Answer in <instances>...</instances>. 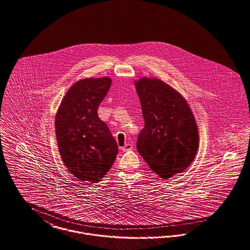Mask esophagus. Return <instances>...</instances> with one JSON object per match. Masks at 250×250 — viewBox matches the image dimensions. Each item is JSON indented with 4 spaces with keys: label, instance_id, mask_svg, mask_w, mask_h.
Returning <instances> with one entry per match:
<instances>
[{
    "label": "esophagus",
    "instance_id": "esophagus-1",
    "mask_svg": "<svg viewBox=\"0 0 250 250\" xmlns=\"http://www.w3.org/2000/svg\"><path fill=\"white\" fill-rule=\"evenodd\" d=\"M122 151H124V152H126V151H130L132 149V145L130 144V143H128V144H126L122 148Z\"/></svg>",
    "mask_w": 250,
    "mask_h": 250
}]
</instances>
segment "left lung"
Segmentation results:
<instances>
[{
	"mask_svg": "<svg viewBox=\"0 0 250 250\" xmlns=\"http://www.w3.org/2000/svg\"><path fill=\"white\" fill-rule=\"evenodd\" d=\"M145 127L137 150L163 179L183 173L195 158L199 132L194 115L185 98L158 78L135 81Z\"/></svg>",
	"mask_w": 250,
	"mask_h": 250,
	"instance_id": "obj_1",
	"label": "left lung"
}]
</instances>
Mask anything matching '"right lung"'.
<instances>
[{"mask_svg": "<svg viewBox=\"0 0 250 250\" xmlns=\"http://www.w3.org/2000/svg\"><path fill=\"white\" fill-rule=\"evenodd\" d=\"M111 83L107 76L77 81L67 90L56 114L55 130L62 162L82 182L101 181L118 154V144L97 112Z\"/></svg>", "mask_w": 250, "mask_h": 250, "instance_id": "add662e5", "label": "right lung"}]
</instances>
